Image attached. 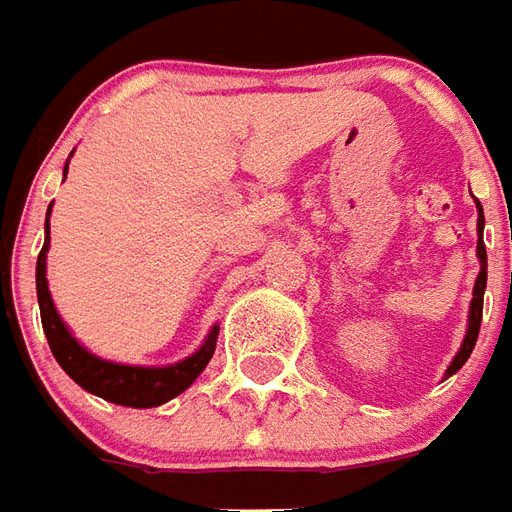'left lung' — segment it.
<instances>
[{
  "label": "left lung",
  "instance_id": "1",
  "mask_svg": "<svg viewBox=\"0 0 512 512\" xmlns=\"http://www.w3.org/2000/svg\"><path fill=\"white\" fill-rule=\"evenodd\" d=\"M483 224H486V218H483V207L478 202V259H480V275L475 280V291H472V305H470V329H467V337H464V343H461V351L456 353V359L451 361V367H448V375L453 372H459L464 367V361L470 359L472 348L478 343V332H480V321H483V291H486V267H489V259H486V245H483Z\"/></svg>",
  "mask_w": 512,
  "mask_h": 512
}]
</instances>
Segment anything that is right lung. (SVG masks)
<instances>
[{
  "label": "right lung",
  "mask_w": 512,
  "mask_h": 512,
  "mask_svg": "<svg viewBox=\"0 0 512 512\" xmlns=\"http://www.w3.org/2000/svg\"><path fill=\"white\" fill-rule=\"evenodd\" d=\"M67 178V169H64ZM51 215V207H48ZM45 232H51V226L45 221ZM48 242L45 237L40 256H37V299H40V315L42 329L48 337L53 356L61 364V370L67 372L69 378L78 386L96 394V397L115 402V405L126 407H156L178 397L180 391H186L199 372L205 370L207 361L213 359L215 340H218V326H215L205 345L199 348L194 356L180 361L175 367H129V364H113V361L96 359L94 353H88L83 345L67 332V326L61 324L59 313L53 307L51 291H48V278H45V253H48Z\"/></svg>",
  "instance_id": "add662e5"
}]
</instances>
